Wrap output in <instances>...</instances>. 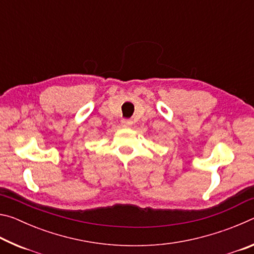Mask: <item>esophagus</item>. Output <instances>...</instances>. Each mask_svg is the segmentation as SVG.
<instances>
[{
    "mask_svg": "<svg viewBox=\"0 0 254 254\" xmlns=\"http://www.w3.org/2000/svg\"><path fill=\"white\" fill-rule=\"evenodd\" d=\"M132 121L131 120H127V119H123L122 121H121V124L123 127H131L132 126Z\"/></svg>",
    "mask_w": 254,
    "mask_h": 254,
    "instance_id": "34e87169",
    "label": "esophagus"
}]
</instances>
